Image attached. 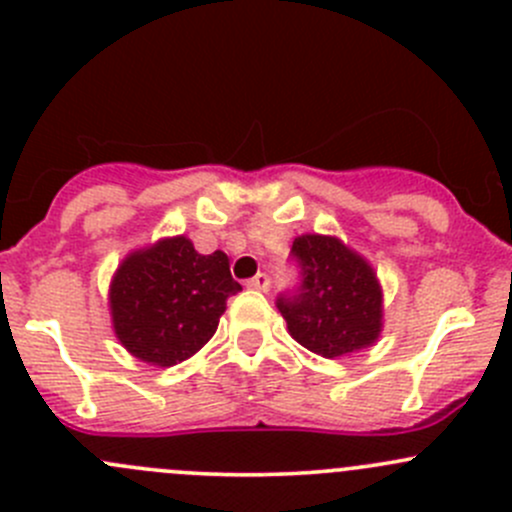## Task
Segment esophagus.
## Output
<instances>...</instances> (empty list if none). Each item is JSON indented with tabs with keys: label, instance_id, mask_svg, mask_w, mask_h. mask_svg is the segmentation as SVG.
<instances>
[{
	"label": "esophagus",
	"instance_id": "esophagus-1",
	"mask_svg": "<svg viewBox=\"0 0 512 512\" xmlns=\"http://www.w3.org/2000/svg\"><path fill=\"white\" fill-rule=\"evenodd\" d=\"M247 287L257 289V292H267V289H270V277H267L265 272H260V275H255L252 280H247Z\"/></svg>",
	"mask_w": 512,
	"mask_h": 512
}]
</instances>
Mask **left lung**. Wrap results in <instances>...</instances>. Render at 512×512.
Wrapping results in <instances>:
<instances>
[{"label": "left lung", "mask_w": 512, "mask_h": 512, "mask_svg": "<svg viewBox=\"0 0 512 512\" xmlns=\"http://www.w3.org/2000/svg\"><path fill=\"white\" fill-rule=\"evenodd\" d=\"M292 257L299 287L277 297L292 339L327 359L371 347L384 317L374 267L329 235L297 237Z\"/></svg>", "instance_id": "1"}]
</instances>
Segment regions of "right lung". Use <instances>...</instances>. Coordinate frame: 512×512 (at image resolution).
I'll use <instances>...</instances> for the list:
<instances>
[{"mask_svg": "<svg viewBox=\"0 0 512 512\" xmlns=\"http://www.w3.org/2000/svg\"><path fill=\"white\" fill-rule=\"evenodd\" d=\"M240 289L225 252L200 255L185 235L165 237L131 252L113 275V332L136 359L173 366L208 344Z\"/></svg>", "mask_w": 512, "mask_h": 512, "instance_id": "1", "label": "right lung"}]
</instances>
